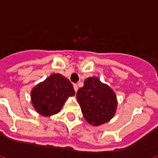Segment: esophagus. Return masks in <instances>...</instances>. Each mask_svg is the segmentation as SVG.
Returning a JSON list of instances; mask_svg holds the SVG:
<instances>
[{
    "instance_id": "obj_1",
    "label": "esophagus",
    "mask_w": 158,
    "mask_h": 158,
    "mask_svg": "<svg viewBox=\"0 0 158 158\" xmlns=\"http://www.w3.org/2000/svg\"><path fill=\"white\" fill-rule=\"evenodd\" d=\"M73 88H74L75 92H77V90H78V86H77V85H73Z\"/></svg>"
}]
</instances>
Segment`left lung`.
Wrapping results in <instances>:
<instances>
[{"label":"left lung","mask_w":158,"mask_h":158,"mask_svg":"<svg viewBox=\"0 0 158 158\" xmlns=\"http://www.w3.org/2000/svg\"><path fill=\"white\" fill-rule=\"evenodd\" d=\"M77 100L85 120L92 126L109 122L116 112L118 101L115 93L96 77L85 81L84 86L77 93Z\"/></svg>","instance_id":"left-lung-1"}]
</instances>
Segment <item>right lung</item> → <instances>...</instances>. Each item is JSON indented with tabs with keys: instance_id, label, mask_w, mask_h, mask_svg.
<instances>
[{
	"instance_id": "1",
	"label": "right lung",
	"mask_w": 158,
	"mask_h": 158,
	"mask_svg": "<svg viewBox=\"0 0 158 158\" xmlns=\"http://www.w3.org/2000/svg\"><path fill=\"white\" fill-rule=\"evenodd\" d=\"M73 86L60 73H53L36 85L31 92V101L34 109L43 116L59 112L69 96H73Z\"/></svg>"
}]
</instances>
